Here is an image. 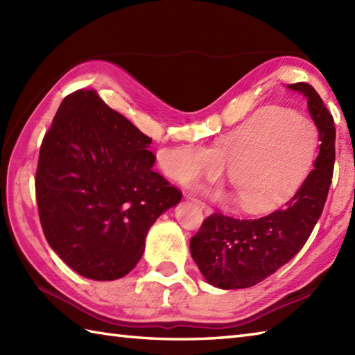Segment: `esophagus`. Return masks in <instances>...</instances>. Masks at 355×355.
<instances>
[{"label":"esophagus","mask_w":355,"mask_h":355,"mask_svg":"<svg viewBox=\"0 0 355 355\" xmlns=\"http://www.w3.org/2000/svg\"><path fill=\"white\" fill-rule=\"evenodd\" d=\"M189 200H192L193 202H197V205H198L202 210H205L206 214H210V212H212V207H210L206 201H202V200H200V198H197V197H192V195L189 197Z\"/></svg>","instance_id":"1"}]
</instances>
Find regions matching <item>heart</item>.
<instances>
[{
	"mask_svg": "<svg viewBox=\"0 0 355 355\" xmlns=\"http://www.w3.org/2000/svg\"><path fill=\"white\" fill-rule=\"evenodd\" d=\"M319 135L310 119L281 108L258 111L206 148L189 143L169 154L166 168L178 182L218 178L221 168L248 212L273 209L299 189L314 163Z\"/></svg>",
	"mask_w": 355,
	"mask_h": 355,
	"instance_id": "obj_1",
	"label": "heart"
}]
</instances>
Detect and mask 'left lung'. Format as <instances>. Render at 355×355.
I'll list each match as a JSON object with an SVG mask.
<instances>
[{"instance_id": "left-lung-1", "label": "left lung", "mask_w": 355, "mask_h": 355, "mask_svg": "<svg viewBox=\"0 0 355 355\" xmlns=\"http://www.w3.org/2000/svg\"><path fill=\"white\" fill-rule=\"evenodd\" d=\"M288 88L306 97L319 130V155L282 209L256 220L215 212L202 221L191 238V254L206 281L218 288H247L273 275L305 245L325 206L336 160L334 119L310 84L297 82Z\"/></svg>"}]
</instances>
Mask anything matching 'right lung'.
<instances>
[{
    "instance_id": "right-lung-1",
    "label": "right lung",
    "mask_w": 355,
    "mask_h": 355,
    "mask_svg": "<svg viewBox=\"0 0 355 355\" xmlns=\"http://www.w3.org/2000/svg\"><path fill=\"white\" fill-rule=\"evenodd\" d=\"M149 145L94 89L67 96L45 132L35 177L40 221L50 247L80 276L130 273L150 225L182 200L153 171Z\"/></svg>"
}]
</instances>
